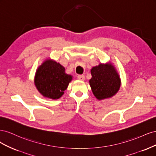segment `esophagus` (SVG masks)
Returning a JSON list of instances; mask_svg holds the SVG:
<instances>
[{
	"mask_svg": "<svg viewBox=\"0 0 156 156\" xmlns=\"http://www.w3.org/2000/svg\"><path fill=\"white\" fill-rule=\"evenodd\" d=\"M77 79L80 80V81H84V79H85V77L83 75H79L77 76Z\"/></svg>",
	"mask_w": 156,
	"mask_h": 156,
	"instance_id": "esophagus-1",
	"label": "esophagus"
}]
</instances>
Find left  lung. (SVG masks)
<instances>
[{
	"label": "left lung",
	"mask_w": 156,
	"mask_h": 156,
	"mask_svg": "<svg viewBox=\"0 0 156 156\" xmlns=\"http://www.w3.org/2000/svg\"><path fill=\"white\" fill-rule=\"evenodd\" d=\"M92 78L89 84L92 93L98 100L112 98L119 91L121 79L115 66L108 62L100 63L92 68Z\"/></svg>",
	"instance_id": "obj_1"
}]
</instances>
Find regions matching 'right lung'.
Wrapping results in <instances>:
<instances>
[{
    "label": "right lung",
    "instance_id": "obj_1",
    "mask_svg": "<svg viewBox=\"0 0 156 156\" xmlns=\"http://www.w3.org/2000/svg\"><path fill=\"white\" fill-rule=\"evenodd\" d=\"M65 70L64 66L53 59L47 58L41 63L36 71L34 80L41 95L52 100L62 97L73 79L72 75L66 73Z\"/></svg>",
    "mask_w": 156,
    "mask_h": 156
}]
</instances>
